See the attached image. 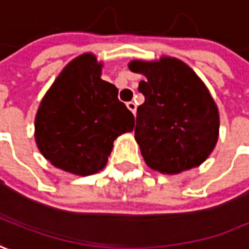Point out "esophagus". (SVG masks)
I'll return each mask as SVG.
<instances>
[{
	"instance_id": "esophagus-1",
	"label": "esophagus",
	"mask_w": 249,
	"mask_h": 249,
	"mask_svg": "<svg viewBox=\"0 0 249 249\" xmlns=\"http://www.w3.org/2000/svg\"><path fill=\"white\" fill-rule=\"evenodd\" d=\"M126 107H128V110H131L133 114L136 113V103L135 102H128L126 103Z\"/></svg>"
}]
</instances>
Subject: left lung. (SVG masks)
Here are the masks:
<instances>
[{
	"mask_svg": "<svg viewBox=\"0 0 249 249\" xmlns=\"http://www.w3.org/2000/svg\"><path fill=\"white\" fill-rule=\"evenodd\" d=\"M132 73L142 74L144 103L136 111L135 139L147 167L178 175L201 165L219 138V110L201 78L184 62L161 56L135 59Z\"/></svg>",
	"mask_w": 249,
	"mask_h": 249,
	"instance_id": "1",
	"label": "left lung"
}]
</instances>
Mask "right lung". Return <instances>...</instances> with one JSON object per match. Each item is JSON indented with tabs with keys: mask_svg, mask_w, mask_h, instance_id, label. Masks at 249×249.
Masks as SVG:
<instances>
[{
	"mask_svg": "<svg viewBox=\"0 0 249 249\" xmlns=\"http://www.w3.org/2000/svg\"><path fill=\"white\" fill-rule=\"evenodd\" d=\"M93 53L69 62L39 103L34 136L41 154L65 172L93 175L107 164L113 143L133 131V114L118 89L103 81Z\"/></svg>",
	"mask_w": 249,
	"mask_h": 249,
	"instance_id": "right-lung-1",
	"label": "right lung"
}]
</instances>
